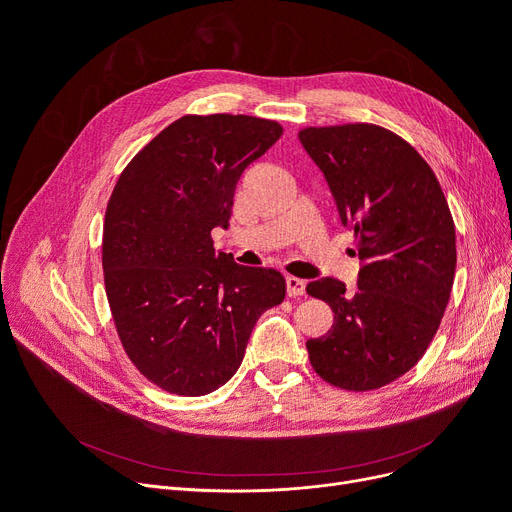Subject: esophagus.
<instances>
[{
  "mask_svg": "<svg viewBox=\"0 0 512 512\" xmlns=\"http://www.w3.org/2000/svg\"><path fill=\"white\" fill-rule=\"evenodd\" d=\"M305 290H307L305 280L294 278V276H288V278H286V292H288V297H303Z\"/></svg>",
  "mask_w": 512,
  "mask_h": 512,
  "instance_id": "obj_1",
  "label": "esophagus"
}]
</instances>
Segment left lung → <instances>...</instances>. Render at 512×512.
<instances>
[{"label":"left lung","mask_w":512,"mask_h":512,"mask_svg":"<svg viewBox=\"0 0 512 512\" xmlns=\"http://www.w3.org/2000/svg\"><path fill=\"white\" fill-rule=\"evenodd\" d=\"M299 141L363 263L353 292L334 278L307 286L334 311L330 334L307 340L309 359L338 388H380L423 357L440 326L456 267L452 215L432 168L386 128H305Z\"/></svg>","instance_id":"8db88e82"}]
</instances>
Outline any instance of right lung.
I'll use <instances>...</instances> for the list:
<instances>
[{
    "mask_svg": "<svg viewBox=\"0 0 512 512\" xmlns=\"http://www.w3.org/2000/svg\"><path fill=\"white\" fill-rule=\"evenodd\" d=\"M282 126L253 116H182L137 153L103 224L105 292L130 361L155 386L203 396L245 359L263 311L286 297L274 267L215 251L236 182Z\"/></svg>",
    "mask_w": 512,
    "mask_h": 512,
    "instance_id": "obj_1",
    "label": "right lung"
}]
</instances>
